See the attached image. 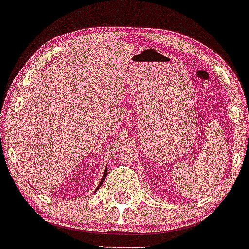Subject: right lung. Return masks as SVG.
I'll return each mask as SVG.
<instances>
[{
    "mask_svg": "<svg viewBox=\"0 0 249 249\" xmlns=\"http://www.w3.org/2000/svg\"><path fill=\"white\" fill-rule=\"evenodd\" d=\"M106 174H107V166H106V168H105V170H104V174H103V178H102V181H100L99 184H98V188H97V189H99V188H100V185L103 184V182H104V181H105ZM97 189H95V190H97Z\"/></svg>",
    "mask_w": 249,
    "mask_h": 249,
    "instance_id": "1",
    "label": "right lung"
}]
</instances>
